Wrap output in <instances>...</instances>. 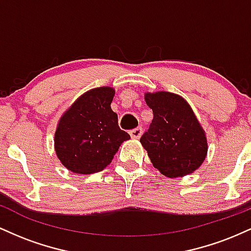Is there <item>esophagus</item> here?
I'll list each match as a JSON object with an SVG mask.
<instances>
[{
  "instance_id": "obj_1",
  "label": "esophagus",
  "mask_w": 251,
  "mask_h": 251,
  "mask_svg": "<svg viewBox=\"0 0 251 251\" xmlns=\"http://www.w3.org/2000/svg\"><path fill=\"white\" fill-rule=\"evenodd\" d=\"M143 133V128L142 127H137V128H133L129 131V134H131V137L133 138V139H139L140 135Z\"/></svg>"
}]
</instances>
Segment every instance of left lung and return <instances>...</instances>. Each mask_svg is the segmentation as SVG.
Masks as SVG:
<instances>
[{"mask_svg":"<svg viewBox=\"0 0 251 251\" xmlns=\"http://www.w3.org/2000/svg\"><path fill=\"white\" fill-rule=\"evenodd\" d=\"M145 101L153 119L140 143L154 168L170 178L192 174L208 151L205 134L194 111L183 98L170 92L146 93Z\"/></svg>","mask_w":251,"mask_h":251,"instance_id":"1","label":"left lung"}]
</instances>
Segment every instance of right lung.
Masks as SVG:
<instances>
[{"mask_svg":"<svg viewBox=\"0 0 251 251\" xmlns=\"http://www.w3.org/2000/svg\"><path fill=\"white\" fill-rule=\"evenodd\" d=\"M114 89L99 87L82 94L63 114L55 132V152L72 172L91 175L101 171L129 134L120 129L111 109Z\"/></svg>","mask_w":251,"mask_h":251,"instance_id":"add662e5","label":"right lung"}]
</instances>
